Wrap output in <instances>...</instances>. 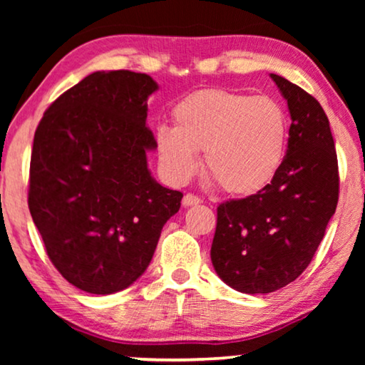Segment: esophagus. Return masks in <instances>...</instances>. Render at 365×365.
<instances>
[{
    "label": "esophagus",
    "mask_w": 365,
    "mask_h": 365,
    "mask_svg": "<svg viewBox=\"0 0 365 365\" xmlns=\"http://www.w3.org/2000/svg\"><path fill=\"white\" fill-rule=\"evenodd\" d=\"M202 199L194 196V194H186V196L182 197V206L184 207H189V206H197V204H201Z\"/></svg>",
    "instance_id": "obj_1"
}]
</instances>
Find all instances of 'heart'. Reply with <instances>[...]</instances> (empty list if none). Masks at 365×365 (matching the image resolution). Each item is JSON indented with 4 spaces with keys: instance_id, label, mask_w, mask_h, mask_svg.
Masks as SVG:
<instances>
[{
    "instance_id": "b5f03b06",
    "label": "heart",
    "mask_w": 365,
    "mask_h": 365,
    "mask_svg": "<svg viewBox=\"0 0 365 365\" xmlns=\"http://www.w3.org/2000/svg\"><path fill=\"white\" fill-rule=\"evenodd\" d=\"M174 128L156 131L159 163L186 181L204 151V168L224 191L251 196L272 181L286 158L289 116L277 99L229 89H202L173 109Z\"/></svg>"
}]
</instances>
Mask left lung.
Listing matches in <instances>:
<instances>
[{"mask_svg":"<svg viewBox=\"0 0 365 365\" xmlns=\"http://www.w3.org/2000/svg\"><path fill=\"white\" fill-rule=\"evenodd\" d=\"M291 114L286 158L262 191L219 204L211 261L227 286L267 294L296 281L316 254L339 199L337 154L319 101L271 74Z\"/></svg>","mask_w":365,"mask_h":365,"instance_id":"8db88e82","label":"left lung"}]
</instances>
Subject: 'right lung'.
<instances>
[{
  "mask_svg": "<svg viewBox=\"0 0 365 365\" xmlns=\"http://www.w3.org/2000/svg\"><path fill=\"white\" fill-rule=\"evenodd\" d=\"M154 91L144 73L96 71L63 93L34 133L29 212L54 267L84 292L106 296L136 282L181 207L182 192L148 169Z\"/></svg>",
  "mask_w": 365,
  "mask_h": 365,
  "instance_id": "right-lung-1",
  "label": "right lung"
}]
</instances>
